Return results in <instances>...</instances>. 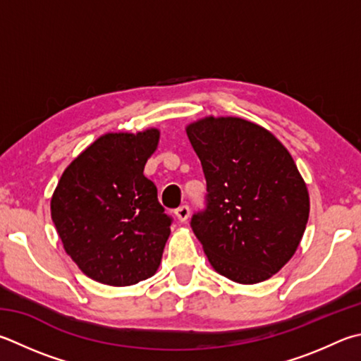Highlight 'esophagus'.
I'll list each match as a JSON object with an SVG mask.
<instances>
[{
	"instance_id": "1",
	"label": "esophagus",
	"mask_w": 361,
	"mask_h": 361,
	"mask_svg": "<svg viewBox=\"0 0 361 361\" xmlns=\"http://www.w3.org/2000/svg\"><path fill=\"white\" fill-rule=\"evenodd\" d=\"M175 214H176V218H178L180 222H186L188 218H189V207L188 205H183L180 208H176Z\"/></svg>"
}]
</instances>
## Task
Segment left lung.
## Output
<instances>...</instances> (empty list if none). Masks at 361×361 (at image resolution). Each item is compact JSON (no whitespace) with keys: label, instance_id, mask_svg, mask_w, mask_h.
<instances>
[{"label":"left lung","instance_id":"obj_1","mask_svg":"<svg viewBox=\"0 0 361 361\" xmlns=\"http://www.w3.org/2000/svg\"><path fill=\"white\" fill-rule=\"evenodd\" d=\"M207 180V207L191 219L209 264L255 284L278 273L303 237L310 194L286 147L270 130L235 116L186 128Z\"/></svg>","mask_w":361,"mask_h":361}]
</instances>
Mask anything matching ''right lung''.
I'll return each instance as SVG.
<instances>
[{
  "label": "right lung",
  "mask_w": 361,
  "mask_h": 361,
  "mask_svg": "<svg viewBox=\"0 0 361 361\" xmlns=\"http://www.w3.org/2000/svg\"><path fill=\"white\" fill-rule=\"evenodd\" d=\"M159 130L109 133L64 170L50 209L64 251L88 278L123 287L159 268L172 218L143 175Z\"/></svg>",
  "instance_id": "add662e5"
}]
</instances>
